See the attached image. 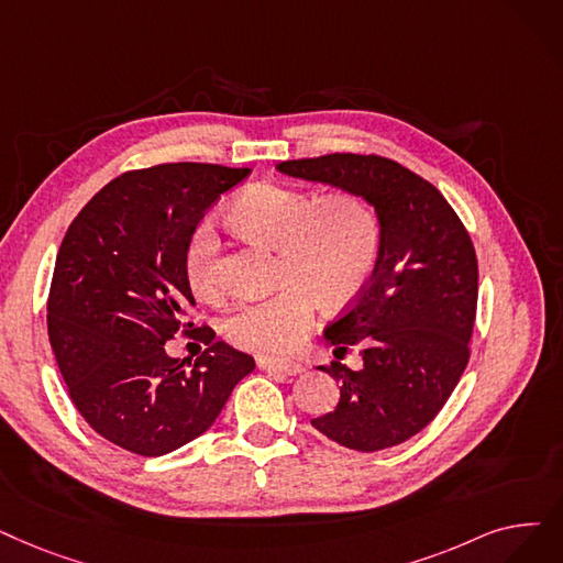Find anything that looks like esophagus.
<instances>
[{"instance_id":"esophagus-1","label":"esophagus","mask_w":563,"mask_h":563,"mask_svg":"<svg viewBox=\"0 0 563 563\" xmlns=\"http://www.w3.org/2000/svg\"><path fill=\"white\" fill-rule=\"evenodd\" d=\"M257 365L262 371L268 373H283V375H301L303 365L297 361H280V358H272V356H257Z\"/></svg>"}]
</instances>
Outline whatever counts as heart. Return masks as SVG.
<instances>
[{
	"label": "heart",
	"mask_w": 563,
	"mask_h": 563,
	"mask_svg": "<svg viewBox=\"0 0 563 563\" xmlns=\"http://www.w3.org/2000/svg\"><path fill=\"white\" fill-rule=\"evenodd\" d=\"M230 223L278 249V291L246 299L225 317L223 333L236 347L285 352L314 322L320 301L345 308L368 287L382 253V216L354 190L317 200L303 188L264 181L243 190L228 211ZM186 276L205 299L223 295L221 243L209 223L192 234Z\"/></svg>",
	"instance_id": "b5f03b06"
}]
</instances>
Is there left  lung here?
I'll return each mask as SVG.
<instances>
[{"instance_id":"1","label":"left lung","mask_w":563,"mask_h":563,"mask_svg":"<svg viewBox=\"0 0 563 563\" xmlns=\"http://www.w3.org/2000/svg\"><path fill=\"white\" fill-rule=\"evenodd\" d=\"M278 169L361 192L382 216L368 287L324 329L335 358L356 347L363 365H320L340 384V400L312 426L352 451L398 446L437 417L467 368L478 301L470 232L430 181L377 154L283 161Z\"/></svg>"}]
</instances>
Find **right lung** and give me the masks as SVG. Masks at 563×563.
<instances>
[{
    "instance_id": "add662e5",
    "label": "right lung",
    "mask_w": 563,
    "mask_h": 563,
    "mask_svg": "<svg viewBox=\"0 0 563 563\" xmlns=\"http://www.w3.org/2000/svg\"><path fill=\"white\" fill-rule=\"evenodd\" d=\"M251 167L163 163L103 186L73 218L47 295V335L82 419L156 457L200 437L255 358L192 327L186 251L202 216ZM179 330L208 350L190 372L167 357Z\"/></svg>"
}]
</instances>
